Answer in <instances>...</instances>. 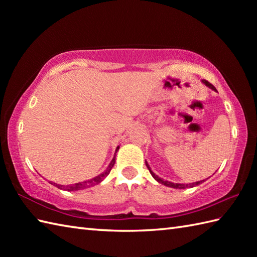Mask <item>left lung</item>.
Masks as SVG:
<instances>
[{"mask_svg": "<svg viewBox=\"0 0 257 257\" xmlns=\"http://www.w3.org/2000/svg\"><path fill=\"white\" fill-rule=\"evenodd\" d=\"M203 81V83L209 87V88H211V89H213V90H216L215 89V87L213 86L211 83H209V81L207 80H205V79H203L202 80ZM146 166H147V168L149 169V171H150V173H151V176L154 177L158 182L159 183H161V184H163V185H167V187H170V188H174V189H185V188H193V187H195V185H199V184H201L202 182H204V180H202V181H198V182H193V183H189V184H184V183H173V182H170V181H167V180H163V179H161V178H159L158 176H156V174L152 172V170L150 169V167H149V165L148 163H147V161H146Z\"/></svg>", "mask_w": 257, "mask_h": 257, "instance_id": "left-lung-1", "label": "left lung"}]
</instances>
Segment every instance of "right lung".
Returning <instances> with one entry per match:
<instances>
[{
	"instance_id": "right-lung-1",
	"label": "right lung",
	"mask_w": 257,
	"mask_h": 257,
	"mask_svg": "<svg viewBox=\"0 0 257 257\" xmlns=\"http://www.w3.org/2000/svg\"><path fill=\"white\" fill-rule=\"evenodd\" d=\"M118 149H119V146L117 147L116 152L118 151ZM114 156H116V154H114ZM114 161H116V157H113V159L111 160L110 163H109V166H108L107 170H106L105 172L99 174V176H97V177H95V178L90 179V180H87V181L78 182V183L70 184V185H66V187H65V185H62V184H57V183H52V184L55 185V187H57L58 189L66 190V191H78V190H83V189H86V188H90V187H92V185H96V184H98V183H100V182L102 181V180L108 176L109 172H110V170H111L113 165H114Z\"/></svg>"
}]
</instances>
